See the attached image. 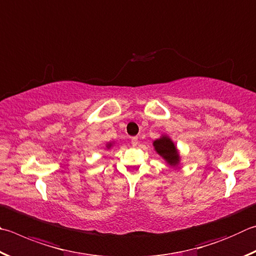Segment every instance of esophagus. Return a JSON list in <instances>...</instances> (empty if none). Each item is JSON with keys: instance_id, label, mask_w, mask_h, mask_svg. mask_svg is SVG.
<instances>
[{"instance_id": "1", "label": "esophagus", "mask_w": 256, "mask_h": 256, "mask_svg": "<svg viewBox=\"0 0 256 256\" xmlns=\"http://www.w3.org/2000/svg\"><path fill=\"white\" fill-rule=\"evenodd\" d=\"M138 138H136V136H133V138H131V144H132V146H138Z\"/></svg>"}]
</instances>
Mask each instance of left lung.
<instances>
[{"label":"left lung","instance_id":"1","mask_svg":"<svg viewBox=\"0 0 256 256\" xmlns=\"http://www.w3.org/2000/svg\"><path fill=\"white\" fill-rule=\"evenodd\" d=\"M153 146H154L156 152L166 159L171 166H176L179 162V156L178 152H176V148L174 146V142L168 138L166 136H164L161 138H158L154 142H153Z\"/></svg>","mask_w":256,"mask_h":256}]
</instances>
